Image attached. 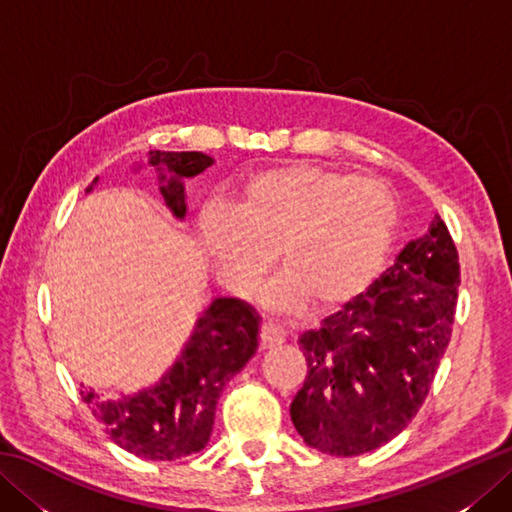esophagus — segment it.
<instances>
[{
    "label": "esophagus",
    "instance_id": "esophagus-1",
    "mask_svg": "<svg viewBox=\"0 0 512 512\" xmlns=\"http://www.w3.org/2000/svg\"><path fill=\"white\" fill-rule=\"evenodd\" d=\"M286 341V332L275 325L273 321H264L262 325V347L264 350H270V347L281 345Z\"/></svg>",
    "mask_w": 512,
    "mask_h": 512
}]
</instances>
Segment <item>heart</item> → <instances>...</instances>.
Masks as SVG:
<instances>
[{
	"label": "heart",
	"instance_id": "b5f03b06",
	"mask_svg": "<svg viewBox=\"0 0 512 512\" xmlns=\"http://www.w3.org/2000/svg\"><path fill=\"white\" fill-rule=\"evenodd\" d=\"M396 224L394 195L383 182L295 165L250 176L233 213L209 209L200 235L226 286L253 292L273 264L286 268L268 290L277 310L312 295L321 306L358 295L385 262Z\"/></svg>",
	"mask_w": 512,
	"mask_h": 512
}]
</instances>
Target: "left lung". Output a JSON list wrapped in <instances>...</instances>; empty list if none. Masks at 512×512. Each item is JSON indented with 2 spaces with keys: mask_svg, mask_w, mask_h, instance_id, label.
Listing matches in <instances>:
<instances>
[{
  "mask_svg": "<svg viewBox=\"0 0 512 512\" xmlns=\"http://www.w3.org/2000/svg\"><path fill=\"white\" fill-rule=\"evenodd\" d=\"M458 286V250L436 215L365 292L299 336L308 376L290 418L308 447L350 458L407 427L451 341Z\"/></svg>",
  "mask_w": 512,
  "mask_h": 512,
  "instance_id": "1",
  "label": "left lung"
}]
</instances>
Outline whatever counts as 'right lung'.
Listing matches in <instances>:
<instances>
[{
	"mask_svg": "<svg viewBox=\"0 0 512 512\" xmlns=\"http://www.w3.org/2000/svg\"><path fill=\"white\" fill-rule=\"evenodd\" d=\"M147 162L156 169L165 206L182 222L187 215L184 180L200 176L215 160L200 151H149ZM96 182L99 178L85 191L90 193ZM257 345L259 314L244 301L217 297L156 385L123 398L88 391L83 400L121 449L156 462L187 458L206 447L224 385L250 361Z\"/></svg>",
	"mask_w": 512,
	"mask_h": 512,
	"instance_id": "obj_1",
	"label": "right lung"
}]
</instances>
